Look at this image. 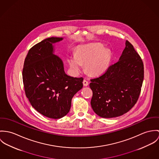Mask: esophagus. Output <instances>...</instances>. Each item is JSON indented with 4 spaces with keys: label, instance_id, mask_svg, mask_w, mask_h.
I'll return each mask as SVG.
<instances>
[{
    "label": "esophagus",
    "instance_id": "obj_1",
    "mask_svg": "<svg viewBox=\"0 0 159 159\" xmlns=\"http://www.w3.org/2000/svg\"><path fill=\"white\" fill-rule=\"evenodd\" d=\"M83 84H84V87H87L88 85V82L86 80H84L83 81Z\"/></svg>",
    "mask_w": 159,
    "mask_h": 159
}]
</instances>
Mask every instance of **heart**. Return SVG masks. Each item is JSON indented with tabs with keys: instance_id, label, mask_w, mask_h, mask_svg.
I'll return each instance as SVG.
<instances>
[{
	"instance_id": "1",
	"label": "heart",
	"mask_w": 159,
	"mask_h": 159,
	"mask_svg": "<svg viewBox=\"0 0 159 159\" xmlns=\"http://www.w3.org/2000/svg\"><path fill=\"white\" fill-rule=\"evenodd\" d=\"M111 59L110 51L104 49L100 43L83 46L78 48L76 55L68 56V63L71 71L77 74L85 65V70L91 75H99L104 73L108 67Z\"/></svg>"
}]
</instances>
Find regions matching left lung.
<instances>
[{
  "label": "left lung",
  "mask_w": 159,
  "mask_h": 159,
  "mask_svg": "<svg viewBox=\"0 0 159 159\" xmlns=\"http://www.w3.org/2000/svg\"><path fill=\"white\" fill-rule=\"evenodd\" d=\"M143 78L141 57L126 41L119 60L105 74L91 80V106L93 111L104 118L118 117L127 113L139 98Z\"/></svg>",
  "instance_id": "8db88e82"
}]
</instances>
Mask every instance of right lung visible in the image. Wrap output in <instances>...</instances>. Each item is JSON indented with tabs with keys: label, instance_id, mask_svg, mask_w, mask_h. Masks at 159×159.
I'll list each match as a JSON object with an SVG mask.
<instances>
[{
	"label": "right lung",
	"instance_id": "add662e5",
	"mask_svg": "<svg viewBox=\"0 0 159 159\" xmlns=\"http://www.w3.org/2000/svg\"><path fill=\"white\" fill-rule=\"evenodd\" d=\"M63 39L51 37L33 46L22 70L25 93L30 103L38 112L52 119L68 113L72 97L83 87L84 79L68 75L62 60L54 53L53 44Z\"/></svg>",
	"mask_w": 159,
	"mask_h": 159
}]
</instances>
